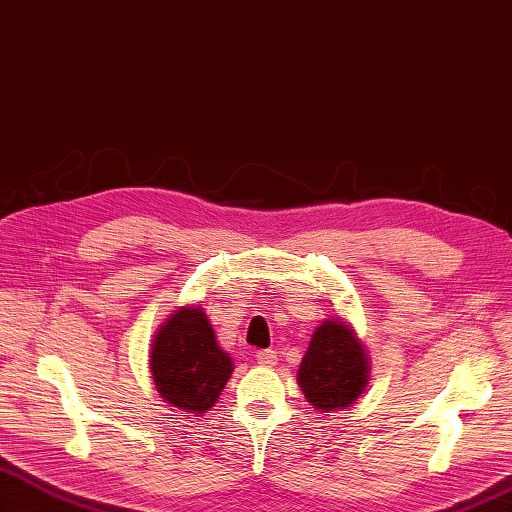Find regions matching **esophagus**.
Masks as SVG:
<instances>
[{"label": "esophagus", "instance_id": "1", "mask_svg": "<svg viewBox=\"0 0 512 512\" xmlns=\"http://www.w3.org/2000/svg\"><path fill=\"white\" fill-rule=\"evenodd\" d=\"M255 359H257L261 368H274V365H277V361H279V355L274 350H259Z\"/></svg>", "mask_w": 512, "mask_h": 512}]
</instances>
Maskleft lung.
<instances>
[{"instance_id": "1", "label": "left lung", "mask_w": 512, "mask_h": 512, "mask_svg": "<svg viewBox=\"0 0 512 512\" xmlns=\"http://www.w3.org/2000/svg\"><path fill=\"white\" fill-rule=\"evenodd\" d=\"M296 381L307 402L322 413L355 404L370 381V357L355 326L342 318L322 320L311 335Z\"/></svg>"}]
</instances>
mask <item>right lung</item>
Instances as JSON below:
<instances>
[{
	"mask_svg": "<svg viewBox=\"0 0 512 512\" xmlns=\"http://www.w3.org/2000/svg\"><path fill=\"white\" fill-rule=\"evenodd\" d=\"M157 393L177 411L203 415L233 374V361L216 342L203 307L186 305L170 313L149 350Z\"/></svg>",
	"mask_w": 512,
	"mask_h": 512,
	"instance_id": "1",
	"label": "right lung"
}]
</instances>
